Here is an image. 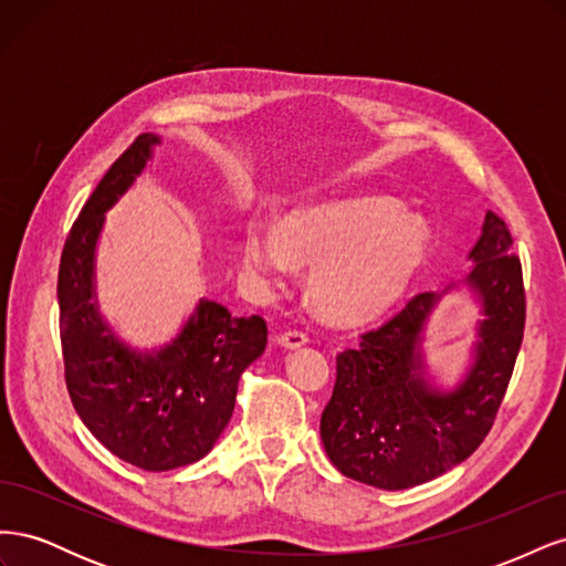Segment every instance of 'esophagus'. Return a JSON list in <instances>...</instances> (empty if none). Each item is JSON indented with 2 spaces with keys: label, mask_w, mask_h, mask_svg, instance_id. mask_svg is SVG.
I'll return each instance as SVG.
<instances>
[{
  "label": "esophagus",
  "mask_w": 566,
  "mask_h": 566,
  "mask_svg": "<svg viewBox=\"0 0 566 566\" xmlns=\"http://www.w3.org/2000/svg\"><path fill=\"white\" fill-rule=\"evenodd\" d=\"M306 342H310V337H306V333H302V331H285L279 335V345L285 349H297V347L306 345Z\"/></svg>",
  "instance_id": "1"
}]
</instances>
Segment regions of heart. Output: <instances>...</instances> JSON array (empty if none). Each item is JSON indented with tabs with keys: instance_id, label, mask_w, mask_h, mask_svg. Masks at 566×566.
Masks as SVG:
<instances>
[{
	"instance_id": "1",
	"label": "heart",
	"mask_w": 566,
	"mask_h": 566,
	"mask_svg": "<svg viewBox=\"0 0 566 566\" xmlns=\"http://www.w3.org/2000/svg\"><path fill=\"white\" fill-rule=\"evenodd\" d=\"M424 254L422 229L380 200H349L290 214L276 231L245 229L241 264L260 287L312 264L310 297L337 323L366 321L397 300Z\"/></svg>"
}]
</instances>
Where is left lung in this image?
I'll list each match as a JSON object with an SVG mask.
<instances>
[{"label": "left lung", "mask_w": 566, "mask_h": 566, "mask_svg": "<svg viewBox=\"0 0 566 566\" xmlns=\"http://www.w3.org/2000/svg\"><path fill=\"white\" fill-rule=\"evenodd\" d=\"M465 283L482 304L474 361L453 391L424 378L422 331L443 293H418L401 312L337 354L321 439L349 479L387 491L410 489L468 460L491 432L524 337L526 297L505 221L486 212Z\"/></svg>", "instance_id": "obj_1"}]
</instances>
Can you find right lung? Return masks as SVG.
<instances>
[{
  "label": "right lung",
  "mask_w": 566,
  "mask_h": 566,
  "mask_svg": "<svg viewBox=\"0 0 566 566\" xmlns=\"http://www.w3.org/2000/svg\"><path fill=\"white\" fill-rule=\"evenodd\" d=\"M160 144L139 134L119 156L65 238L59 266V328L71 401L87 430L119 460L167 472L208 455L233 416L238 380L266 347L262 316H231L200 300L169 345L136 352L101 318L94 254L106 212L144 172Z\"/></svg>",
  "instance_id": "obj_1"
}]
</instances>
